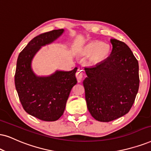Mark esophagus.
<instances>
[{
	"instance_id": "1",
	"label": "esophagus",
	"mask_w": 151,
	"mask_h": 151,
	"mask_svg": "<svg viewBox=\"0 0 151 151\" xmlns=\"http://www.w3.org/2000/svg\"><path fill=\"white\" fill-rule=\"evenodd\" d=\"M76 77H77L78 82L81 81V80L83 79V78L84 77V72H83V70L82 69V68L79 70V71L77 72V74H76Z\"/></svg>"
}]
</instances>
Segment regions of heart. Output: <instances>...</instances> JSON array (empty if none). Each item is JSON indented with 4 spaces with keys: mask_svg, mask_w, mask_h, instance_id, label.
<instances>
[{
    "mask_svg": "<svg viewBox=\"0 0 151 151\" xmlns=\"http://www.w3.org/2000/svg\"><path fill=\"white\" fill-rule=\"evenodd\" d=\"M110 52V46L107 43L100 41H92L83 47L81 53L86 56H90V63L98 65L107 58Z\"/></svg>",
    "mask_w": 151,
    "mask_h": 151,
    "instance_id": "obj_1",
    "label": "heart"
}]
</instances>
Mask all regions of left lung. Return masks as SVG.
Wrapping results in <instances>:
<instances>
[{"label":"left lung","mask_w":151,"mask_h":151,"mask_svg":"<svg viewBox=\"0 0 151 151\" xmlns=\"http://www.w3.org/2000/svg\"><path fill=\"white\" fill-rule=\"evenodd\" d=\"M107 58L86 68L83 80L87 107L97 121L109 122L127 114L139 86V63L126 44L111 38Z\"/></svg>","instance_id":"8db88e82"}]
</instances>
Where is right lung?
I'll return each mask as SVG.
<instances>
[{"label":"right lung","instance_id":"obj_1","mask_svg":"<svg viewBox=\"0 0 151 151\" xmlns=\"http://www.w3.org/2000/svg\"><path fill=\"white\" fill-rule=\"evenodd\" d=\"M64 31L53 30L36 36L17 58L14 83L20 102L28 114L44 121H57L63 114L70 91L77 83V68L38 76L33 70L32 61L42 47L53 42Z\"/></svg>","mask_w":151,"mask_h":151}]
</instances>
